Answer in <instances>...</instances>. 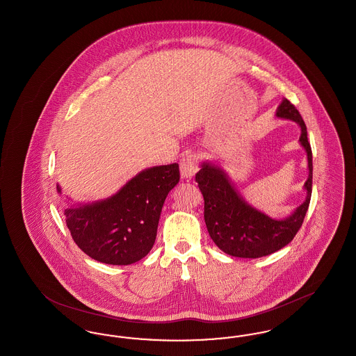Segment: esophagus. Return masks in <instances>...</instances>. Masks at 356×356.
<instances>
[{"mask_svg": "<svg viewBox=\"0 0 356 356\" xmlns=\"http://www.w3.org/2000/svg\"><path fill=\"white\" fill-rule=\"evenodd\" d=\"M199 170V157L195 153H188L180 160V175L181 179L189 180Z\"/></svg>", "mask_w": 356, "mask_h": 356, "instance_id": "1", "label": "esophagus"}]
</instances>
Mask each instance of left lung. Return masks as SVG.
<instances>
[{
	"instance_id": "left-lung-1",
	"label": "left lung",
	"mask_w": 356,
	"mask_h": 356,
	"mask_svg": "<svg viewBox=\"0 0 356 356\" xmlns=\"http://www.w3.org/2000/svg\"><path fill=\"white\" fill-rule=\"evenodd\" d=\"M279 119L291 120L300 127L299 143L308 161L305 200L289 216L273 219L247 203L220 165L204 161L196 173L203 193L204 220L213 243L222 252L235 257L256 259L273 254L295 237L300 229L312 193V151L307 138V127L299 111L283 99L275 113Z\"/></svg>"
}]
</instances>
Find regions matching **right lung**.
I'll list each match as a JSON object with an SVG mask.
<instances>
[{"instance_id":"right-lung-1","label":"right lung","mask_w":356,"mask_h":356,"mask_svg":"<svg viewBox=\"0 0 356 356\" xmlns=\"http://www.w3.org/2000/svg\"><path fill=\"white\" fill-rule=\"evenodd\" d=\"M179 180L177 163L151 167L104 200L69 204L64 213L74 243L105 264L128 266L141 260L152 250L161 208ZM57 192L61 193L58 184Z\"/></svg>"}]
</instances>
